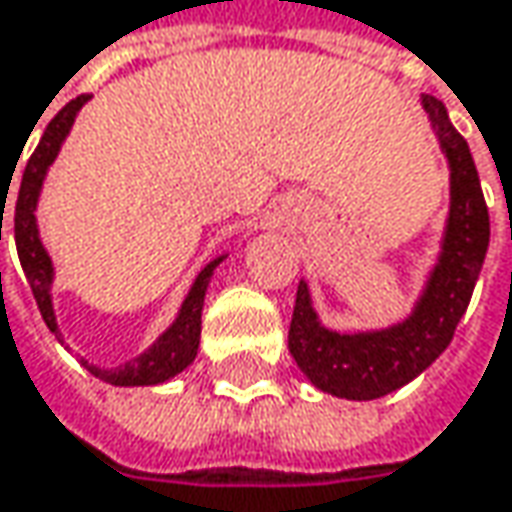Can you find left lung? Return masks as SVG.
Masks as SVG:
<instances>
[{"label": "left lung", "instance_id": "8db88e82", "mask_svg": "<svg viewBox=\"0 0 512 512\" xmlns=\"http://www.w3.org/2000/svg\"><path fill=\"white\" fill-rule=\"evenodd\" d=\"M423 106L449 159L452 202L437 266L414 313L388 330L333 333L321 327L307 284L301 281L295 292L289 353L307 379L333 397L376 400L423 374L452 342L487 257L490 214L469 144L437 98L426 95Z\"/></svg>", "mask_w": 512, "mask_h": 512}]
</instances>
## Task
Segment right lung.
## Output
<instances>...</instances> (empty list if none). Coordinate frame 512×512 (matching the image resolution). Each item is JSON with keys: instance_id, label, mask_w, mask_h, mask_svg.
Here are the masks:
<instances>
[{"instance_id": "obj_1", "label": "right lung", "mask_w": 512, "mask_h": 512, "mask_svg": "<svg viewBox=\"0 0 512 512\" xmlns=\"http://www.w3.org/2000/svg\"><path fill=\"white\" fill-rule=\"evenodd\" d=\"M89 101V95H80L75 101L63 106L51 121H48L46 133L40 136L28 165L22 170V182H19V196H16L14 208V240L16 252H19V263H22V272L28 278V286L34 292V301L43 313V321L48 324V330L54 336H60L57 330V318H54V307H51V281H54V269H51V257L40 243V231H37V217H34V208H37V199H40V188H43V179H46L48 165L57 159L60 153V144L63 138L69 136L72 124H75V115L80 112V106ZM2 199H8V194H2ZM5 214V208H2ZM0 240H2V217H0ZM223 263V257L211 260L199 275H196L194 286L188 292V298L182 301V310L176 321L167 327L165 333L159 336V342L144 350L141 356L130 359L127 365L121 368H95L89 362H83L89 368V374H95L98 379H104L109 385H159L170 376H176L179 371H185L196 356V347H199V330H202V304H205V289L208 281L214 275V269Z\"/></svg>"}]
</instances>
